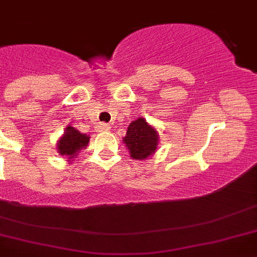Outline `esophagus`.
<instances>
[{
	"instance_id": "34e87169",
	"label": "esophagus",
	"mask_w": 257,
	"mask_h": 257,
	"mask_svg": "<svg viewBox=\"0 0 257 257\" xmlns=\"http://www.w3.org/2000/svg\"><path fill=\"white\" fill-rule=\"evenodd\" d=\"M109 128H111V126H109L108 123H104V122L98 124V130L101 131V133H103V131H109Z\"/></svg>"
}]
</instances>
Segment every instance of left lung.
<instances>
[{
    "label": "left lung",
    "instance_id": "1",
    "mask_svg": "<svg viewBox=\"0 0 257 257\" xmlns=\"http://www.w3.org/2000/svg\"><path fill=\"white\" fill-rule=\"evenodd\" d=\"M134 160H146L158 150L159 134L144 117L131 122L122 139Z\"/></svg>",
    "mask_w": 257,
    "mask_h": 257
}]
</instances>
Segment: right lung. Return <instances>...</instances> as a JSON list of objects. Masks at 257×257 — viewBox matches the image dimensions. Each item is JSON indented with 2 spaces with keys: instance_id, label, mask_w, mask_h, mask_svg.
<instances>
[{
  "instance_id": "right-lung-1",
  "label": "right lung",
  "mask_w": 257,
  "mask_h": 257,
  "mask_svg": "<svg viewBox=\"0 0 257 257\" xmlns=\"http://www.w3.org/2000/svg\"><path fill=\"white\" fill-rule=\"evenodd\" d=\"M89 136L75 130L74 127L67 126L64 134L59 138L57 143V151L62 156L68 159L67 161L73 163L74 159L79 155V151L87 148L89 143Z\"/></svg>"
}]
</instances>
